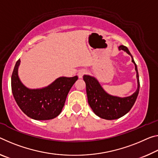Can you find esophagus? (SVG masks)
Here are the masks:
<instances>
[{
    "instance_id": "34e87169",
    "label": "esophagus",
    "mask_w": 158,
    "mask_h": 158,
    "mask_svg": "<svg viewBox=\"0 0 158 158\" xmlns=\"http://www.w3.org/2000/svg\"><path fill=\"white\" fill-rule=\"evenodd\" d=\"M87 73V71L86 69H81L79 70L78 72V77L79 78H82L84 74H86Z\"/></svg>"
}]
</instances>
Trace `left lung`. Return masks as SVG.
<instances>
[{"label": "left lung", "mask_w": 158, "mask_h": 158, "mask_svg": "<svg viewBox=\"0 0 158 158\" xmlns=\"http://www.w3.org/2000/svg\"><path fill=\"white\" fill-rule=\"evenodd\" d=\"M119 50H123L130 55L132 57V62L135 65L138 88L134 94L125 98L110 96L102 89L99 82L94 77L89 75H84L83 77L86 83L87 98L90 107L97 116L105 119L112 120L118 119L129 112L135 103L139 92V77L136 64L135 63L133 57L126 46H120Z\"/></svg>", "instance_id": "8db88e82"}]
</instances>
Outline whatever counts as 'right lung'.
<instances>
[{
  "instance_id": "right-lung-1",
  "label": "right lung",
  "mask_w": 158,
  "mask_h": 158,
  "mask_svg": "<svg viewBox=\"0 0 158 158\" xmlns=\"http://www.w3.org/2000/svg\"><path fill=\"white\" fill-rule=\"evenodd\" d=\"M19 63L20 60H18L11 77L12 94L19 108L30 118L36 120H48L58 116L78 77H60L45 88L29 89L22 84L17 75Z\"/></svg>"
}]
</instances>
